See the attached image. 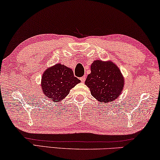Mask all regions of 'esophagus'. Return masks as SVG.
<instances>
[{"instance_id":"34e87169","label":"esophagus","mask_w":160,"mask_h":160,"mask_svg":"<svg viewBox=\"0 0 160 160\" xmlns=\"http://www.w3.org/2000/svg\"><path fill=\"white\" fill-rule=\"evenodd\" d=\"M80 80H81V82L84 83V82H85V76H83V77H81V78H80Z\"/></svg>"}]
</instances>
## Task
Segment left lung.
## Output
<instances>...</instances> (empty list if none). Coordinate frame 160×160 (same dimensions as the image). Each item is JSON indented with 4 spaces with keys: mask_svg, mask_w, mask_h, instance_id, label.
<instances>
[{
    "mask_svg": "<svg viewBox=\"0 0 160 160\" xmlns=\"http://www.w3.org/2000/svg\"><path fill=\"white\" fill-rule=\"evenodd\" d=\"M124 78L117 65L112 62L98 60L91 65V73L87 76L85 84L91 95L100 102H108L117 99L122 93Z\"/></svg>",
    "mask_w": 160,
    "mask_h": 160,
    "instance_id": "left-lung-1",
    "label": "left lung"
}]
</instances>
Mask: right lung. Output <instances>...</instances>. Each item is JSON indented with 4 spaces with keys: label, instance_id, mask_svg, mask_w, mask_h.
<instances>
[{
    "label": "right lung",
    "instance_id": "1",
    "mask_svg": "<svg viewBox=\"0 0 160 160\" xmlns=\"http://www.w3.org/2000/svg\"><path fill=\"white\" fill-rule=\"evenodd\" d=\"M79 82L81 81L74 76L72 69L58 63L47 68L43 73L41 88L43 95L50 100L60 102Z\"/></svg>",
    "mask_w": 160,
    "mask_h": 160
}]
</instances>
